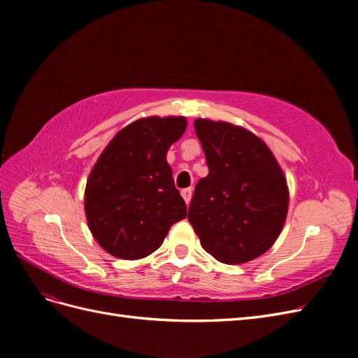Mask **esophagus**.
Returning a JSON list of instances; mask_svg holds the SVG:
<instances>
[{
    "mask_svg": "<svg viewBox=\"0 0 358 358\" xmlns=\"http://www.w3.org/2000/svg\"><path fill=\"white\" fill-rule=\"evenodd\" d=\"M180 196L183 197V200H185V203H187V204H189V201H191V196H192V189H191V188L182 189V191H180Z\"/></svg>",
    "mask_w": 358,
    "mask_h": 358,
    "instance_id": "1",
    "label": "esophagus"
}]
</instances>
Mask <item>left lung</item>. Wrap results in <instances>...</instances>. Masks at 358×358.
<instances>
[{
    "label": "left lung",
    "instance_id": "8db88e82",
    "mask_svg": "<svg viewBox=\"0 0 358 358\" xmlns=\"http://www.w3.org/2000/svg\"><path fill=\"white\" fill-rule=\"evenodd\" d=\"M209 175L200 179L188 220L206 252L243 264L268 251L288 212V187L272 150L246 128L196 119Z\"/></svg>",
    "mask_w": 358,
    "mask_h": 358
}]
</instances>
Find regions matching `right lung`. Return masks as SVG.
Instances as JSON below:
<instances>
[{"label": "right lung", "mask_w": 358, "mask_h": 358, "mask_svg": "<svg viewBox=\"0 0 358 358\" xmlns=\"http://www.w3.org/2000/svg\"><path fill=\"white\" fill-rule=\"evenodd\" d=\"M185 128L183 116L137 119L96 159L86 180L85 213L106 252L122 259L148 257L187 216L166 158Z\"/></svg>", "instance_id": "right-lung-1"}]
</instances>
